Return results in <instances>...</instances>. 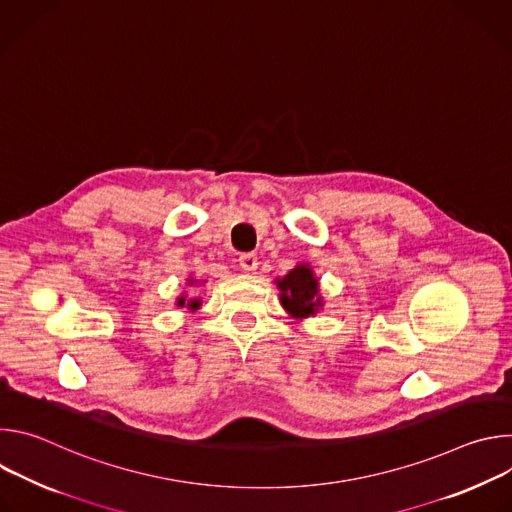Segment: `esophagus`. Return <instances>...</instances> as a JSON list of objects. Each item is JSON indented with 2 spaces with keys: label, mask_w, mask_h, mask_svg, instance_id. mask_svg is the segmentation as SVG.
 Returning a JSON list of instances; mask_svg holds the SVG:
<instances>
[{
  "label": "esophagus",
  "mask_w": 512,
  "mask_h": 512,
  "mask_svg": "<svg viewBox=\"0 0 512 512\" xmlns=\"http://www.w3.org/2000/svg\"><path fill=\"white\" fill-rule=\"evenodd\" d=\"M239 265L245 269V271H255L257 269V255L255 253H243L239 257Z\"/></svg>",
  "instance_id": "esophagus-1"
}]
</instances>
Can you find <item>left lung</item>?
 <instances>
[{"label": "left lung", "mask_w": 512, "mask_h": 512, "mask_svg": "<svg viewBox=\"0 0 512 512\" xmlns=\"http://www.w3.org/2000/svg\"><path fill=\"white\" fill-rule=\"evenodd\" d=\"M275 285L279 289V302L291 318L304 320L316 316L324 308L320 279L310 263H298L287 271V275L277 277Z\"/></svg>", "instance_id": "left-lung-1"}]
</instances>
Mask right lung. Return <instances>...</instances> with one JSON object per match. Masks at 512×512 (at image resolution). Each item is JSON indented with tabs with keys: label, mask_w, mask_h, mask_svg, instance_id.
<instances>
[{
	"label": "right lung",
	"mask_w": 512,
	"mask_h": 512,
	"mask_svg": "<svg viewBox=\"0 0 512 512\" xmlns=\"http://www.w3.org/2000/svg\"><path fill=\"white\" fill-rule=\"evenodd\" d=\"M200 283H206V279H198V277H192V275H188V279H186V285L192 287V289L198 287ZM200 306H202V300L196 298V296H190L188 291H182V294L176 298V308H186L190 312H196V310H200Z\"/></svg>",
	"instance_id": "add662e5"
}]
</instances>
